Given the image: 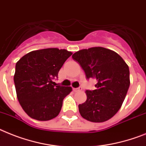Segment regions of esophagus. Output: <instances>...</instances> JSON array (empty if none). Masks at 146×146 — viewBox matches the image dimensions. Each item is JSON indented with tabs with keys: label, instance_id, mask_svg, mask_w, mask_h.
<instances>
[{
	"label": "esophagus",
	"instance_id": "esophagus-1",
	"mask_svg": "<svg viewBox=\"0 0 146 146\" xmlns=\"http://www.w3.org/2000/svg\"><path fill=\"white\" fill-rule=\"evenodd\" d=\"M82 87H79V88H73V92H79V91H82Z\"/></svg>",
	"mask_w": 146,
	"mask_h": 146
}]
</instances>
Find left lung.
Masks as SVG:
<instances>
[{"label":"left lung","instance_id":"1","mask_svg":"<svg viewBox=\"0 0 146 146\" xmlns=\"http://www.w3.org/2000/svg\"><path fill=\"white\" fill-rule=\"evenodd\" d=\"M85 71L88 79L97 80L96 89L87 90V100L79 105L82 118L104 122L120 110L130 86V71L118 54L104 47L82 49L72 56Z\"/></svg>","mask_w":146,"mask_h":146}]
</instances>
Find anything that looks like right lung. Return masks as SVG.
<instances>
[{"label": "right lung", "mask_w": 146, "mask_h": 146, "mask_svg": "<svg viewBox=\"0 0 146 146\" xmlns=\"http://www.w3.org/2000/svg\"><path fill=\"white\" fill-rule=\"evenodd\" d=\"M72 54L66 49L43 48L26 54L16 63L14 83L18 100L31 118L48 121L59 114L72 88L56 85L53 79Z\"/></svg>", "instance_id": "right-lung-1"}]
</instances>
